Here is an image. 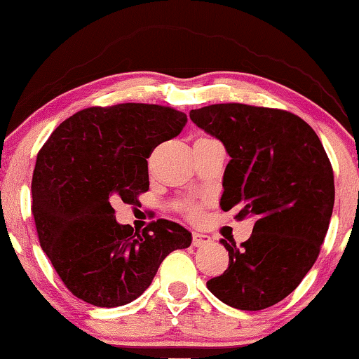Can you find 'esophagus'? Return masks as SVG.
<instances>
[{
  "label": "esophagus",
  "mask_w": 359,
  "mask_h": 359,
  "mask_svg": "<svg viewBox=\"0 0 359 359\" xmlns=\"http://www.w3.org/2000/svg\"><path fill=\"white\" fill-rule=\"evenodd\" d=\"M211 242V237L206 234H201V232H193V245L194 248H203Z\"/></svg>",
  "instance_id": "34e87169"
}]
</instances>
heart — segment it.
<instances>
[{
	"instance_id": "b5f03b06",
	"label": "heart",
	"mask_w": 359,
	"mask_h": 359,
	"mask_svg": "<svg viewBox=\"0 0 359 359\" xmlns=\"http://www.w3.org/2000/svg\"><path fill=\"white\" fill-rule=\"evenodd\" d=\"M189 214H191V216H196L198 209L196 208H189Z\"/></svg>"
}]
</instances>
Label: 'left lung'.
I'll list each match as a JSON object with an SVG mask.
<instances>
[{
	"label": "left lung",
	"mask_w": 359,
	"mask_h": 359,
	"mask_svg": "<svg viewBox=\"0 0 359 359\" xmlns=\"http://www.w3.org/2000/svg\"><path fill=\"white\" fill-rule=\"evenodd\" d=\"M189 118L224 143L222 211L255 217L252 234L227 244L229 265L208 288L239 310H264L295 290L313 267L334 204L333 168L318 135L292 111L214 104Z\"/></svg>",
	"instance_id": "left-lung-1"
}]
</instances>
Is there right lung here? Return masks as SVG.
<instances>
[{
  "label": "right lung",
  "instance_id": "add662e5",
  "mask_svg": "<svg viewBox=\"0 0 359 359\" xmlns=\"http://www.w3.org/2000/svg\"><path fill=\"white\" fill-rule=\"evenodd\" d=\"M186 115L156 104L90 107L50 133L32 173L39 244L72 295L95 306L130 304L150 287L160 264L191 244L168 219L145 229L122 226L111 203L137 204L150 188L148 161L180 135Z\"/></svg>",
  "mask_w": 359,
  "mask_h": 359
}]
</instances>
